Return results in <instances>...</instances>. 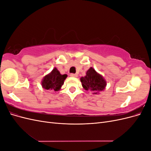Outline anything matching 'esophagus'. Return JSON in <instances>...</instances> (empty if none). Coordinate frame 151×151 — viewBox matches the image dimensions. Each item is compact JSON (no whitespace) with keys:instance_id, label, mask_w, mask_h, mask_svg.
Here are the masks:
<instances>
[{"instance_id":"1","label":"esophagus","mask_w":151,"mask_h":151,"mask_svg":"<svg viewBox=\"0 0 151 151\" xmlns=\"http://www.w3.org/2000/svg\"><path fill=\"white\" fill-rule=\"evenodd\" d=\"M70 76L72 77H77V76H78V75H77V74H70Z\"/></svg>"}]
</instances>
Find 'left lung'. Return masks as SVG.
I'll list each match as a JSON object with an SVG mask.
<instances>
[{"label": "left lung", "mask_w": 151, "mask_h": 151, "mask_svg": "<svg viewBox=\"0 0 151 151\" xmlns=\"http://www.w3.org/2000/svg\"><path fill=\"white\" fill-rule=\"evenodd\" d=\"M81 82L83 88L89 91L93 94H98L101 91H104L106 86V81L102 75L99 74L92 67L86 72L84 77H81Z\"/></svg>", "instance_id": "obj_1"}]
</instances>
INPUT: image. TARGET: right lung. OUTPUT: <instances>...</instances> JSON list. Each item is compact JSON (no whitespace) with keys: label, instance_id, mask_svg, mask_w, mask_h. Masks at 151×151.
Listing matches in <instances>:
<instances>
[{"label":"right lung","instance_id":"1","mask_svg":"<svg viewBox=\"0 0 151 151\" xmlns=\"http://www.w3.org/2000/svg\"><path fill=\"white\" fill-rule=\"evenodd\" d=\"M67 77V74L62 75L57 68L55 67L43 78L42 81V88L45 89L57 92L60 90Z\"/></svg>","mask_w":151,"mask_h":151}]
</instances>
